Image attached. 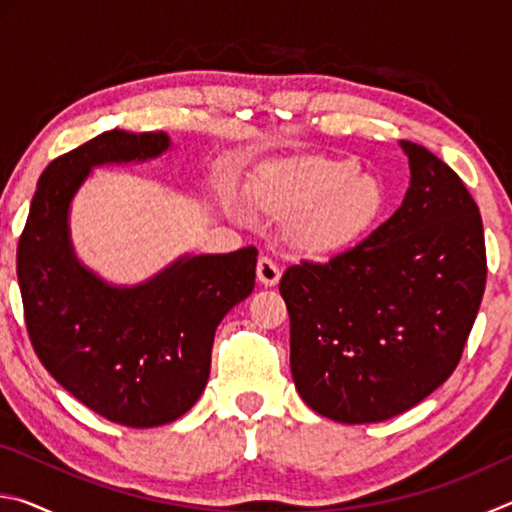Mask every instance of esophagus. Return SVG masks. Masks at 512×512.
Instances as JSON below:
<instances>
[{
	"instance_id": "1",
	"label": "esophagus",
	"mask_w": 512,
	"mask_h": 512,
	"mask_svg": "<svg viewBox=\"0 0 512 512\" xmlns=\"http://www.w3.org/2000/svg\"><path fill=\"white\" fill-rule=\"evenodd\" d=\"M280 266H277L273 259L262 257L257 262V280L264 284V287H275L280 282Z\"/></svg>"
}]
</instances>
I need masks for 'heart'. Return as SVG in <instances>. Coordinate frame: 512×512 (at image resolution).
Listing matches in <instances>:
<instances>
[{
  "label": "heart",
  "mask_w": 512,
  "mask_h": 512,
  "mask_svg": "<svg viewBox=\"0 0 512 512\" xmlns=\"http://www.w3.org/2000/svg\"><path fill=\"white\" fill-rule=\"evenodd\" d=\"M250 198L273 219H291V244L318 259L352 250L386 207V189L375 176L325 155L264 164L250 180Z\"/></svg>",
  "instance_id": "1"
}]
</instances>
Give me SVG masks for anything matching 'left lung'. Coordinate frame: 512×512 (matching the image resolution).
Wrapping results in <instances>:
<instances>
[{
    "label": "left lung",
    "instance_id": "left-lung-1",
    "mask_svg": "<svg viewBox=\"0 0 512 512\" xmlns=\"http://www.w3.org/2000/svg\"><path fill=\"white\" fill-rule=\"evenodd\" d=\"M402 205L368 239L325 264L289 266L291 375L309 409L366 424L395 418L445 384L485 289L479 207L420 144Z\"/></svg>",
    "mask_w": 512,
    "mask_h": 512
}]
</instances>
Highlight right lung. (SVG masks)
Returning a JSON list of instances; mask_svg holds the SVG:
<instances>
[{
	"mask_svg": "<svg viewBox=\"0 0 512 512\" xmlns=\"http://www.w3.org/2000/svg\"><path fill=\"white\" fill-rule=\"evenodd\" d=\"M167 133L106 131L60 155L38 180L17 246L24 318L42 366L94 413L133 429L178 420L210 377L214 332L255 289L257 248L173 259L115 284L76 255L69 212L92 169L144 164Z\"/></svg>",
	"mask_w": 512,
	"mask_h": 512,
	"instance_id": "add662e5",
	"label": "right lung"
}]
</instances>
